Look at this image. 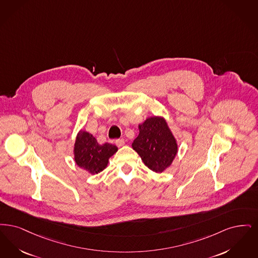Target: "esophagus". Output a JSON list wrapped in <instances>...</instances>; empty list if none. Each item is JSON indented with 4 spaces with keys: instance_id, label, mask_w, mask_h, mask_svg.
<instances>
[{
    "instance_id": "34e87169",
    "label": "esophagus",
    "mask_w": 258,
    "mask_h": 258,
    "mask_svg": "<svg viewBox=\"0 0 258 258\" xmlns=\"http://www.w3.org/2000/svg\"><path fill=\"white\" fill-rule=\"evenodd\" d=\"M124 144H125V141H124L123 139H117V140H115V145L118 146V147L123 146Z\"/></svg>"
}]
</instances>
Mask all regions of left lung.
<instances>
[{"label": "left lung", "mask_w": 258, "mask_h": 258, "mask_svg": "<svg viewBox=\"0 0 258 258\" xmlns=\"http://www.w3.org/2000/svg\"><path fill=\"white\" fill-rule=\"evenodd\" d=\"M140 133L132 144L147 168L162 172L177 153V144L163 117L153 116L139 125Z\"/></svg>", "instance_id": "obj_1"}]
</instances>
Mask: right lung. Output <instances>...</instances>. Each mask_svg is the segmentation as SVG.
Returning a JSON list of instances; mask_svg holds the SVG:
<instances>
[{"label": "right lung", "mask_w": 258, "mask_h": 258, "mask_svg": "<svg viewBox=\"0 0 258 258\" xmlns=\"http://www.w3.org/2000/svg\"><path fill=\"white\" fill-rule=\"evenodd\" d=\"M116 151V146L108 143L99 145L92 135L80 131L74 146L75 162L90 173H98L107 167L109 158Z\"/></svg>", "instance_id": "right-lung-1"}]
</instances>
